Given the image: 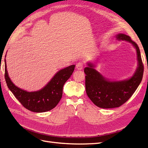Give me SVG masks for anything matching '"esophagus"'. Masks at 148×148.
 <instances>
[{"label": "esophagus", "mask_w": 148, "mask_h": 148, "mask_svg": "<svg viewBox=\"0 0 148 148\" xmlns=\"http://www.w3.org/2000/svg\"><path fill=\"white\" fill-rule=\"evenodd\" d=\"M76 68H77V69L78 70H82L83 68V64L82 62H78L77 65H76Z\"/></svg>", "instance_id": "34e87169"}]
</instances>
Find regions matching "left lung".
Returning a JSON list of instances; mask_svg holds the SVG:
<instances>
[{
    "label": "left lung",
    "instance_id": "1",
    "mask_svg": "<svg viewBox=\"0 0 148 148\" xmlns=\"http://www.w3.org/2000/svg\"><path fill=\"white\" fill-rule=\"evenodd\" d=\"M119 41H127L132 44L137 53L138 67L132 77L123 81H110L95 69V65L88 63L84 69L85 86L88 96L97 107L103 109L119 107L126 102L140 85L144 71L140 49L137 44L125 34L116 35Z\"/></svg>",
    "mask_w": 148,
    "mask_h": 148
}]
</instances>
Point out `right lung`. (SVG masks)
Returning a JSON list of instances; mask_svg holds the SVG:
<instances>
[{
    "label": "right lung",
    "instance_id": "1",
    "mask_svg": "<svg viewBox=\"0 0 148 148\" xmlns=\"http://www.w3.org/2000/svg\"><path fill=\"white\" fill-rule=\"evenodd\" d=\"M75 65L59 70L45 86L37 91L28 92L16 86L8 77L5 59V79L8 89L26 109L34 112L51 110L60 101L63 86L72 75Z\"/></svg>",
    "mask_w": 148,
    "mask_h": 148
}]
</instances>
